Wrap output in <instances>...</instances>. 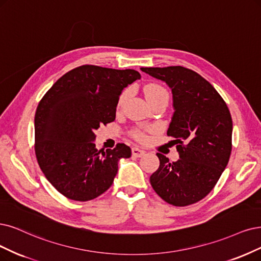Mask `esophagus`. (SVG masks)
I'll use <instances>...</instances> for the list:
<instances>
[{"label": "esophagus", "mask_w": 261, "mask_h": 261, "mask_svg": "<svg viewBox=\"0 0 261 261\" xmlns=\"http://www.w3.org/2000/svg\"><path fill=\"white\" fill-rule=\"evenodd\" d=\"M144 153H145V151L144 150H142V149H140V148H138V147H133L132 148V155L133 156H136V157H142Z\"/></svg>", "instance_id": "esophagus-1"}]
</instances>
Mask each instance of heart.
I'll return each instance as SVG.
<instances>
[{
    "mask_svg": "<svg viewBox=\"0 0 261 261\" xmlns=\"http://www.w3.org/2000/svg\"><path fill=\"white\" fill-rule=\"evenodd\" d=\"M144 92H145V96L148 101V103H152L156 101H166L168 103L169 101V93L167 91V89L165 87H162L161 85L158 84H149L147 85L145 88H144ZM130 91L129 90H124L118 99V103L117 106L118 109L121 108L122 104L124 103L125 99L128 98ZM133 138L140 141V142H145L147 140V136L144 130H134L133 131Z\"/></svg>",
    "mask_w": 261,
    "mask_h": 261,
    "instance_id": "1",
    "label": "heart"
}]
</instances>
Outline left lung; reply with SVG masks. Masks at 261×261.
<instances>
[{"instance_id":"1","label":"left lung","mask_w":261,"mask_h":261,"mask_svg":"<svg viewBox=\"0 0 261 261\" xmlns=\"http://www.w3.org/2000/svg\"><path fill=\"white\" fill-rule=\"evenodd\" d=\"M165 82L172 91L173 113L167 134L174 138L179 159L157 153L158 170L150 176L157 195L168 203L186 206L214 188L230 158L232 119L216 89L198 73L182 66L141 67Z\"/></svg>"}]
</instances>
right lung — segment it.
Here are the masks:
<instances>
[{"instance_id": "obj_1", "label": "right lung", "mask_w": 261, "mask_h": 261, "mask_svg": "<svg viewBox=\"0 0 261 261\" xmlns=\"http://www.w3.org/2000/svg\"><path fill=\"white\" fill-rule=\"evenodd\" d=\"M141 79L136 70L82 65L60 77L48 90L34 118L35 155L44 175L64 197L89 201L114 181L121 158L131 149L95 148L94 131L115 120L119 95Z\"/></svg>"}]
</instances>
